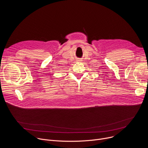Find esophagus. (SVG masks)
<instances>
[{
	"label": "esophagus",
	"instance_id": "1",
	"mask_svg": "<svg viewBox=\"0 0 148 148\" xmlns=\"http://www.w3.org/2000/svg\"><path fill=\"white\" fill-rule=\"evenodd\" d=\"M78 61H79V60H78Z\"/></svg>",
	"mask_w": 148,
	"mask_h": 148
}]
</instances>
